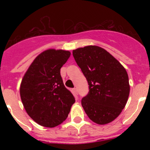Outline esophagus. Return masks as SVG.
I'll use <instances>...</instances> for the list:
<instances>
[{"instance_id": "esophagus-1", "label": "esophagus", "mask_w": 150, "mask_h": 150, "mask_svg": "<svg viewBox=\"0 0 150 150\" xmlns=\"http://www.w3.org/2000/svg\"><path fill=\"white\" fill-rule=\"evenodd\" d=\"M72 91H73V92H74V93L75 94V95H77V93H78V92H77V88H74L72 89Z\"/></svg>"}]
</instances>
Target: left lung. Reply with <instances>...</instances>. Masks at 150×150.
I'll use <instances>...</instances> for the list:
<instances>
[{"instance_id": "1", "label": "left lung", "mask_w": 150, "mask_h": 150, "mask_svg": "<svg viewBox=\"0 0 150 150\" xmlns=\"http://www.w3.org/2000/svg\"><path fill=\"white\" fill-rule=\"evenodd\" d=\"M73 55L89 86L88 95L81 100L85 112L97 124L111 122L120 116L129 96L126 70L100 46L78 48L73 50Z\"/></svg>"}]
</instances>
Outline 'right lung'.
I'll return each mask as SVG.
<instances>
[{
  "mask_svg": "<svg viewBox=\"0 0 150 150\" xmlns=\"http://www.w3.org/2000/svg\"><path fill=\"white\" fill-rule=\"evenodd\" d=\"M70 55L67 50H45L36 57L22 78L20 96L24 108L40 125L53 128L62 124L75 102L60 74Z\"/></svg>",
  "mask_w": 150,
  "mask_h": 150,
  "instance_id": "obj_1",
  "label": "right lung"
}]
</instances>
